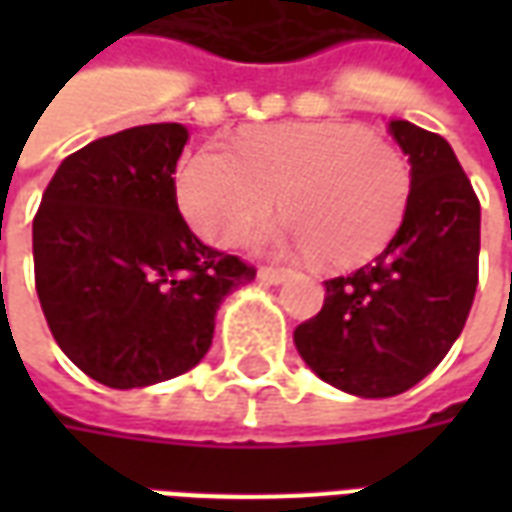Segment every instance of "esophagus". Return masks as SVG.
I'll return each mask as SVG.
<instances>
[{
    "label": "esophagus",
    "instance_id": "34e87169",
    "mask_svg": "<svg viewBox=\"0 0 512 512\" xmlns=\"http://www.w3.org/2000/svg\"><path fill=\"white\" fill-rule=\"evenodd\" d=\"M257 277L263 279V282H285V279L290 277L288 268H277V266H260V271H257Z\"/></svg>",
    "mask_w": 512,
    "mask_h": 512
}]
</instances>
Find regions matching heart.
Masks as SVG:
<instances>
[{
    "label": "heart",
    "instance_id": "obj_1",
    "mask_svg": "<svg viewBox=\"0 0 512 512\" xmlns=\"http://www.w3.org/2000/svg\"><path fill=\"white\" fill-rule=\"evenodd\" d=\"M277 197L288 222L271 241L343 266L397 233L411 164L400 147L354 123H282L246 134L235 153L205 147L180 172V211L211 244H241Z\"/></svg>",
    "mask_w": 512,
    "mask_h": 512
}]
</instances>
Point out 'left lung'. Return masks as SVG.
<instances>
[{"label": "left lung", "instance_id": "8db88e82", "mask_svg": "<svg viewBox=\"0 0 512 512\" xmlns=\"http://www.w3.org/2000/svg\"><path fill=\"white\" fill-rule=\"evenodd\" d=\"M411 161V200L392 241L348 274L326 279L321 312L296 326L301 359L359 397L406 392L447 356L472 310L480 200L433 131L392 120Z\"/></svg>", "mask_w": 512, "mask_h": 512}]
</instances>
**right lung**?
<instances>
[{"label":"right lung","mask_w":512,"mask_h":512,"mask_svg":"<svg viewBox=\"0 0 512 512\" xmlns=\"http://www.w3.org/2000/svg\"><path fill=\"white\" fill-rule=\"evenodd\" d=\"M189 131L153 123L65 158L32 222L35 288L73 365L112 389L186 373L208 354L222 299L255 266L205 246L178 211Z\"/></svg>","instance_id":"obj_1"}]
</instances>
